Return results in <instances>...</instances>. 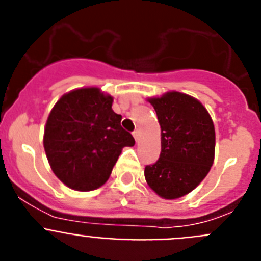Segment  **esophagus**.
Listing matches in <instances>:
<instances>
[{"instance_id":"34e87169","label":"esophagus","mask_w":261,"mask_h":261,"mask_svg":"<svg viewBox=\"0 0 261 261\" xmlns=\"http://www.w3.org/2000/svg\"><path fill=\"white\" fill-rule=\"evenodd\" d=\"M133 137H135L136 141H138V140H140V132H138V130H135V132H133Z\"/></svg>"}]
</instances>
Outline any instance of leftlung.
Masks as SVG:
<instances>
[{
  "instance_id": "obj_1",
  "label": "left lung",
  "mask_w": 261,
  "mask_h": 261,
  "mask_svg": "<svg viewBox=\"0 0 261 261\" xmlns=\"http://www.w3.org/2000/svg\"><path fill=\"white\" fill-rule=\"evenodd\" d=\"M149 102L162 133L159 158L145 167V179L161 197L177 199L195 190L213 165V121L204 106L186 94L172 91Z\"/></svg>"
}]
</instances>
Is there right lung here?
<instances>
[{"instance_id":"1","label":"right lung","mask_w":261,"mask_h":261,"mask_svg":"<svg viewBox=\"0 0 261 261\" xmlns=\"http://www.w3.org/2000/svg\"><path fill=\"white\" fill-rule=\"evenodd\" d=\"M112 98L99 89L74 90L55 105L44 130V149L53 172L77 191L107 181L124 146L135 138L120 125Z\"/></svg>"}]
</instances>
